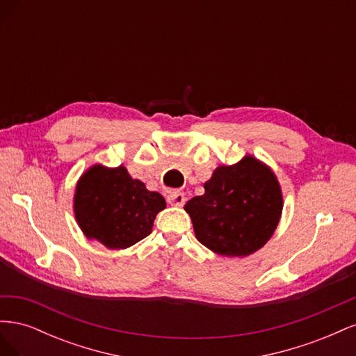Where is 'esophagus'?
<instances>
[{
    "label": "esophagus",
    "instance_id": "obj_1",
    "mask_svg": "<svg viewBox=\"0 0 356 356\" xmlns=\"http://www.w3.org/2000/svg\"><path fill=\"white\" fill-rule=\"evenodd\" d=\"M168 203L172 204V207H182L186 203V195L182 191H169L168 197H166Z\"/></svg>",
    "mask_w": 356,
    "mask_h": 356
}]
</instances>
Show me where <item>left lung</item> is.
Here are the masks:
<instances>
[{
	"instance_id": "8db88e82",
	"label": "left lung",
	"mask_w": 356,
	"mask_h": 356,
	"mask_svg": "<svg viewBox=\"0 0 356 356\" xmlns=\"http://www.w3.org/2000/svg\"><path fill=\"white\" fill-rule=\"evenodd\" d=\"M203 187L204 195L184 207L202 245L224 257H246L272 238L284 203L270 168L246 156L218 166Z\"/></svg>"
}]
</instances>
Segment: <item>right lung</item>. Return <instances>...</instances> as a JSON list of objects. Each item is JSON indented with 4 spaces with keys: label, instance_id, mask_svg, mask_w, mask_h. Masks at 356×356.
Segmentation results:
<instances>
[{
    "label": "right lung",
    "instance_id": "1",
    "mask_svg": "<svg viewBox=\"0 0 356 356\" xmlns=\"http://www.w3.org/2000/svg\"><path fill=\"white\" fill-rule=\"evenodd\" d=\"M165 208L163 196L148 191L124 166H92L74 196L75 220L86 238L110 250H124L147 238L156 215Z\"/></svg>",
    "mask_w": 356,
    "mask_h": 356
}]
</instances>
